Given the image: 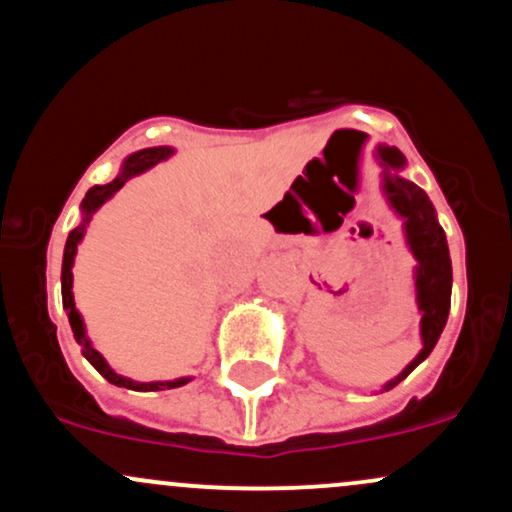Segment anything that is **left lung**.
<instances>
[{
    "label": "left lung",
    "instance_id": "left-lung-1",
    "mask_svg": "<svg viewBox=\"0 0 512 512\" xmlns=\"http://www.w3.org/2000/svg\"><path fill=\"white\" fill-rule=\"evenodd\" d=\"M376 160L384 167L381 192H384L391 211L403 221V238L415 257V303L420 311V340H423V347L411 359V364H406L401 374L381 386V391H391L420 362L428 359L445 330L449 301H452V260H449L445 230L437 221V211L430 196L411 179L401 177V172L406 170V157L401 150L391 148V145H376Z\"/></svg>",
    "mask_w": 512,
    "mask_h": 512
}]
</instances>
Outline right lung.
Wrapping results in <instances>:
<instances>
[{
    "mask_svg": "<svg viewBox=\"0 0 512 512\" xmlns=\"http://www.w3.org/2000/svg\"><path fill=\"white\" fill-rule=\"evenodd\" d=\"M172 153H174V148H167V145H157V148H145V150H138V153H131L126 160H123L116 179H111L109 184H97V187L89 189L87 196L82 199V206H80L82 209L80 226L70 230V235H67V243H65V252H63V274H60V284H63V308L67 311V318H70V328H72V333H75L77 345L82 347V355L87 357V362L92 364V367L97 369V372L104 376L109 384L121 386V389H131V391L179 389V386L189 384V381H192V376H179V379H170V381H133V379H128V376L116 374L114 369L109 367V362H106V359L101 357L97 350H94L92 340L87 338V328H84L82 313L77 311L75 294H72V265H75L77 245L82 243V238H84V233H87V226H89V221H92L94 213H97L101 206L111 199V196L119 192L128 179L148 172L150 167H155L157 162L167 160Z\"/></svg>",
    "mask_w": 512,
    "mask_h": 512,
    "instance_id": "obj_1",
    "label": "right lung"
}]
</instances>
